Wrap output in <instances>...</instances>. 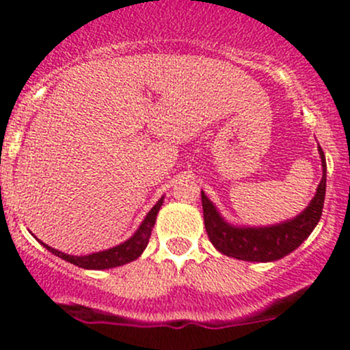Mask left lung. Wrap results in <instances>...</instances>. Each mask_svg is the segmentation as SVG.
Here are the masks:
<instances>
[{
	"label": "left lung",
	"mask_w": 350,
	"mask_h": 350,
	"mask_svg": "<svg viewBox=\"0 0 350 350\" xmlns=\"http://www.w3.org/2000/svg\"><path fill=\"white\" fill-rule=\"evenodd\" d=\"M319 152L322 157L323 178L317 188L315 196L298 217L283 224L271 227H234L221 218L213 203L201 191L204 228L215 249L235 259L269 262L288 256L296 247L301 245L319 224L325 201L327 165L322 147H319Z\"/></svg>",
	"instance_id": "8db88e82"
}]
</instances>
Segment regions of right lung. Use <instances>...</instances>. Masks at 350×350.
I'll return each mask as SVG.
<instances>
[{
	"mask_svg": "<svg viewBox=\"0 0 350 350\" xmlns=\"http://www.w3.org/2000/svg\"><path fill=\"white\" fill-rule=\"evenodd\" d=\"M162 201H164V198H161V200L154 204V208L147 213L146 220L142 221L139 230H137L129 241L120 243V245L111 247V249L108 250L90 254V256H69V254L61 252V250L52 249V247H49L47 243L44 242L40 243L49 250V252L54 254V256L61 257V259L74 264V266L83 267V269H109V267L123 266V264L135 260L147 247V243H149V239H150V232H152L154 228L155 218H157L159 210H161L162 206Z\"/></svg>",
	"mask_w": 350,
	"mask_h": 350,
	"instance_id": "add662e5",
	"label": "right lung"
}]
</instances>
